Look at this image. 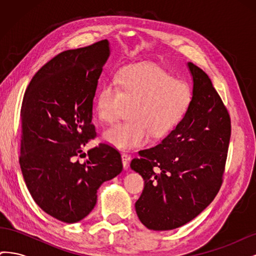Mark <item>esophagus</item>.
Listing matches in <instances>:
<instances>
[{
    "mask_svg": "<svg viewBox=\"0 0 256 256\" xmlns=\"http://www.w3.org/2000/svg\"><path fill=\"white\" fill-rule=\"evenodd\" d=\"M122 166L124 168L127 170L128 168V164H129V160H130V156L126 152H122Z\"/></svg>",
    "mask_w": 256,
    "mask_h": 256,
    "instance_id": "obj_1",
    "label": "esophagus"
}]
</instances>
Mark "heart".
Returning a JSON list of instances; mask_svg holds the SVG:
<instances>
[{
  "mask_svg": "<svg viewBox=\"0 0 256 256\" xmlns=\"http://www.w3.org/2000/svg\"><path fill=\"white\" fill-rule=\"evenodd\" d=\"M192 92L164 69L150 64L130 65L115 76L114 83H104L95 99V113L102 122H113L128 106L127 120L106 129L102 140L127 148L143 145L173 129L188 111Z\"/></svg>",
  "mask_w": 256,
  "mask_h": 256,
  "instance_id": "1",
  "label": "heart"
}]
</instances>
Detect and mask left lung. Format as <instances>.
<instances>
[{
    "label": "left lung",
    "mask_w": 256,
    "mask_h": 256,
    "mask_svg": "<svg viewBox=\"0 0 256 256\" xmlns=\"http://www.w3.org/2000/svg\"><path fill=\"white\" fill-rule=\"evenodd\" d=\"M192 102L162 142L138 152L130 166L144 180L136 202L138 219L154 230L180 228L202 212L222 186L230 118L209 76L188 63Z\"/></svg>",
    "instance_id": "1"
}]
</instances>
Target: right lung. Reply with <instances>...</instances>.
<instances>
[{
	"label": "right lung",
	"instance_id": "1",
	"mask_svg": "<svg viewBox=\"0 0 256 256\" xmlns=\"http://www.w3.org/2000/svg\"><path fill=\"white\" fill-rule=\"evenodd\" d=\"M109 42L60 52L38 70L21 106L20 168L35 203L62 222L74 223L95 207L97 190L122 170L114 147L100 143L76 157L96 138L92 100Z\"/></svg>",
	"mask_w": 256,
	"mask_h": 256
}]
</instances>
